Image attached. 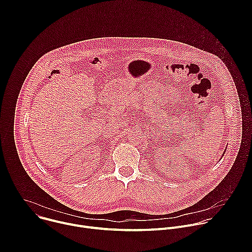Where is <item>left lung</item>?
Here are the masks:
<instances>
[{"label": "left lung", "mask_w": 252, "mask_h": 252, "mask_svg": "<svg viewBox=\"0 0 252 252\" xmlns=\"http://www.w3.org/2000/svg\"><path fill=\"white\" fill-rule=\"evenodd\" d=\"M223 154H224V153H223Z\"/></svg>", "instance_id": "left-lung-1"}]
</instances>
